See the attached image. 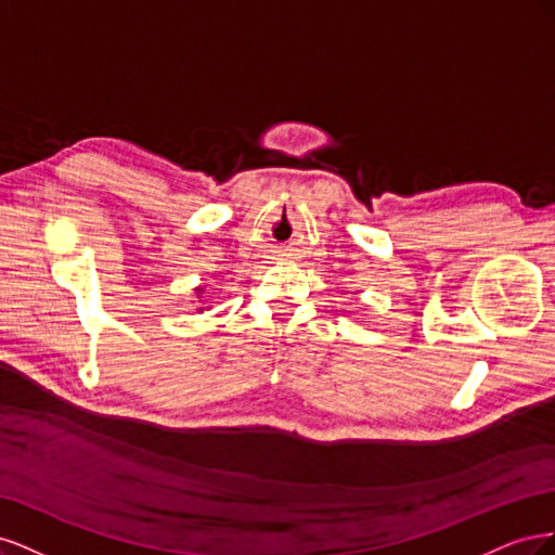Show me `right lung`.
Returning <instances> with one entry per match:
<instances>
[{"mask_svg":"<svg viewBox=\"0 0 555 555\" xmlns=\"http://www.w3.org/2000/svg\"><path fill=\"white\" fill-rule=\"evenodd\" d=\"M196 292H198V294H201V292H204V289H196Z\"/></svg>","mask_w":555,"mask_h":555,"instance_id":"add662e5","label":"right lung"}]
</instances>
